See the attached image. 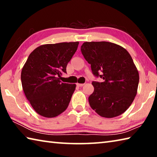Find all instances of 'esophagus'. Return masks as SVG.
I'll return each mask as SVG.
<instances>
[{"label":"esophagus","instance_id":"1","mask_svg":"<svg viewBox=\"0 0 157 157\" xmlns=\"http://www.w3.org/2000/svg\"><path fill=\"white\" fill-rule=\"evenodd\" d=\"M77 85H78V86H83L84 85V84H80V83H78V84H77Z\"/></svg>","mask_w":157,"mask_h":157}]
</instances>
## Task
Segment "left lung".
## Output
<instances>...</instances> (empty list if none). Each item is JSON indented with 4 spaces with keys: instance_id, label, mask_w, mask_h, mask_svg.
Here are the masks:
<instances>
[{
    "instance_id": "1",
    "label": "left lung",
    "mask_w": 157,
    "mask_h": 157,
    "mask_svg": "<svg viewBox=\"0 0 157 157\" xmlns=\"http://www.w3.org/2000/svg\"><path fill=\"white\" fill-rule=\"evenodd\" d=\"M81 51L91 64L93 74L104 79L92 82L94 91L89 97L91 107L104 118L121 115L134 101L139 82L131 55L122 46L107 41L84 42Z\"/></svg>"
}]
</instances>
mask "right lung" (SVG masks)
Returning a JSON list of instances; mask_svg holds the SVG:
<instances>
[{"mask_svg":"<svg viewBox=\"0 0 157 157\" xmlns=\"http://www.w3.org/2000/svg\"><path fill=\"white\" fill-rule=\"evenodd\" d=\"M79 42L44 44L32 52L21 71L25 97L41 116L54 118L67 109L76 84L63 83L61 75L78 49Z\"/></svg>","mask_w":157,"mask_h":157,"instance_id":"1","label":"right lung"}]
</instances>
